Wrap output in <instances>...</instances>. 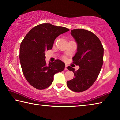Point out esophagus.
Wrapping results in <instances>:
<instances>
[{"label": "esophagus", "instance_id": "obj_1", "mask_svg": "<svg viewBox=\"0 0 120 120\" xmlns=\"http://www.w3.org/2000/svg\"><path fill=\"white\" fill-rule=\"evenodd\" d=\"M68 66L67 65H65V70H68Z\"/></svg>", "mask_w": 120, "mask_h": 120}]
</instances>
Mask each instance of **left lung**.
Wrapping results in <instances>:
<instances>
[{
	"label": "left lung",
	"instance_id": "8db88e82",
	"mask_svg": "<svg viewBox=\"0 0 120 120\" xmlns=\"http://www.w3.org/2000/svg\"><path fill=\"white\" fill-rule=\"evenodd\" d=\"M71 34L77 43L73 63L80 68L75 71L68 66L74 78L67 82V86L72 91L80 93L89 88L97 79L103 64L104 48L99 38L91 31L76 29L72 30Z\"/></svg>",
	"mask_w": 120,
	"mask_h": 120
}]
</instances>
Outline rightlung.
<instances>
[{"label":"right lung","instance_id":"obj_1","mask_svg":"<svg viewBox=\"0 0 120 120\" xmlns=\"http://www.w3.org/2000/svg\"><path fill=\"white\" fill-rule=\"evenodd\" d=\"M69 30L44 23L33 27L24 37L19 48V60L23 74L32 87L46 89L52 84L55 74L64 70L65 63L60 60L47 64L45 52L52 49L59 35Z\"/></svg>","mask_w":120,"mask_h":120}]
</instances>
